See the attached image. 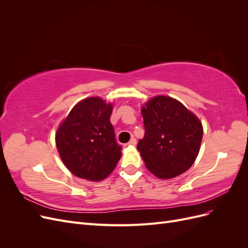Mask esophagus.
<instances>
[{
  "label": "esophagus",
  "mask_w": 248,
  "mask_h": 248,
  "mask_svg": "<svg viewBox=\"0 0 248 248\" xmlns=\"http://www.w3.org/2000/svg\"><path fill=\"white\" fill-rule=\"evenodd\" d=\"M128 146H136L137 145V140L136 139H131L128 142H127Z\"/></svg>",
  "instance_id": "obj_1"
}]
</instances>
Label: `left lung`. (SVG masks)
<instances>
[{
    "instance_id": "left-lung-1",
    "label": "left lung",
    "mask_w": 248,
    "mask_h": 248,
    "mask_svg": "<svg viewBox=\"0 0 248 248\" xmlns=\"http://www.w3.org/2000/svg\"><path fill=\"white\" fill-rule=\"evenodd\" d=\"M145 138L138 150L147 169L167 180L183 174L196 161L202 139L200 119L175 98L157 95L141 107Z\"/></svg>"
}]
</instances>
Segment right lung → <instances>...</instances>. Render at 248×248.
<instances>
[{
    "label": "right lung",
    "instance_id": "add662e5",
    "mask_svg": "<svg viewBox=\"0 0 248 248\" xmlns=\"http://www.w3.org/2000/svg\"><path fill=\"white\" fill-rule=\"evenodd\" d=\"M112 108L114 104L98 96L87 97L59 125L56 146L74 176L97 182L115 170L122 153L109 121Z\"/></svg>",
    "mask_w": 248,
    "mask_h": 248
}]
</instances>
